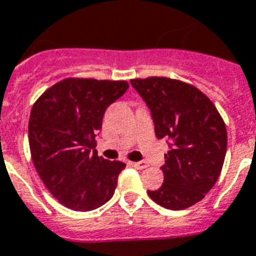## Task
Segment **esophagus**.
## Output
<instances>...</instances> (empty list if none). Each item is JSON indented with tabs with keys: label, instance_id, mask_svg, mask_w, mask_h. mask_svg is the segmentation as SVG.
Here are the masks:
<instances>
[{
	"label": "esophagus",
	"instance_id": "obj_1",
	"mask_svg": "<svg viewBox=\"0 0 256 256\" xmlns=\"http://www.w3.org/2000/svg\"><path fill=\"white\" fill-rule=\"evenodd\" d=\"M132 164L136 169H146L148 166L147 161H136V162H132Z\"/></svg>",
	"mask_w": 256,
	"mask_h": 256
}]
</instances>
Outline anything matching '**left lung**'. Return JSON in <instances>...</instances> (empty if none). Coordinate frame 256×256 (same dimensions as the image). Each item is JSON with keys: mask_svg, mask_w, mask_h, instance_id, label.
<instances>
[{"mask_svg": "<svg viewBox=\"0 0 256 256\" xmlns=\"http://www.w3.org/2000/svg\"><path fill=\"white\" fill-rule=\"evenodd\" d=\"M130 83L151 110L158 139L169 146L161 166L164 184L148 195L173 211L194 206L214 188L224 165L222 118L203 92L181 80L151 76Z\"/></svg>", "mask_w": 256, "mask_h": 256, "instance_id": "left-lung-1", "label": "left lung"}]
</instances>
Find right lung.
Returning a JSON list of instances; mask_svg holds the SVG:
<instances>
[{
	"label": "right lung",
	"instance_id": "1",
	"mask_svg": "<svg viewBox=\"0 0 256 256\" xmlns=\"http://www.w3.org/2000/svg\"><path fill=\"white\" fill-rule=\"evenodd\" d=\"M128 88L124 80L68 78L32 106L28 140L34 165L50 194L72 211L96 210L114 194L126 164L98 158L95 138L106 108Z\"/></svg>",
	"mask_w": 256,
	"mask_h": 256
}]
</instances>
